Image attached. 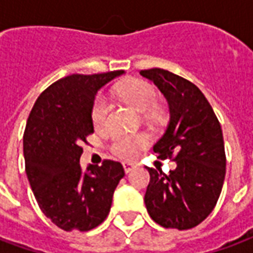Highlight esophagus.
<instances>
[{
  "mask_svg": "<svg viewBox=\"0 0 253 253\" xmlns=\"http://www.w3.org/2000/svg\"><path fill=\"white\" fill-rule=\"evenodd\" d=\"M135 167H137V165L134 164V163H123V168H125V172H126V173H130Z\"/></svg>",
  "mask_w": 253,
  "mask_h": 253,
  "instance_id": "1",
  "label": "esophagus"
}]
</instances>
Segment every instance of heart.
<instances>
[{
	"instance_id": "obj_1",
	"label": "heart",
	"mask_w": 253,
	"mask_h": 253,
	"mask_svg": "<svg viewBox=\"0 0 253 253\" xmlns=\"http://www.w3.org/2000/svg\"><path fill=\"white\" fill-rule=\"evenodd\" d=\"M116 96L138 112L146 114L156 103V89L146 81L130 78L121 83L115 89ZM107 104L103 99H97L92 107V122L96 128L105 126L107 122ZM149 143V137L145 134L135 135H118L112 142V152L122 159H134Z\"/></svg>"
}]
</instances>
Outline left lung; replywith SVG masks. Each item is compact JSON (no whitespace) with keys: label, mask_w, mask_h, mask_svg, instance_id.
<instances>
[{"label":"left lung","mask_w":253,"mask_h":253,"mask_svg":"<svg viewBox=\"0 0 253 253\" xmlns=\"http://www.w3.org/2000/svg\"><path fill=\"white\" fill-rule=\"evenodd\" d=\"M164 94L169 122L153 146L161 159L175 156L169 175L148 168L145 205L154 222L186 230L205 221L217 205L225 180V146L221 125L199 88L164 69L141 70Z\"/></svg>","instance_id":"left-lung-1"}]
</instances>
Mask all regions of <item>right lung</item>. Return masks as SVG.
Segmentation results:
<instances>
[{
  "label": "right lung",
  "mask_w": 253,
  "mask_h": 253,
  "mask_svg": "<svg viewBox=\"0 0 253 253\" xmlns=\"http://www.w3.org/2000/svg\"><path fill=\"white\" fill-rule=\"evenodd\" d=\"M123 70L72 74L58 80L38 97L27 121L25 172L38 205L66 232H88L104 221L116 186L125 176L121 163L80 165L81 145L92 134V107L99 89Z\"/></svg>",
  "instance_id": "right-lung-1"
}]
</instances>
